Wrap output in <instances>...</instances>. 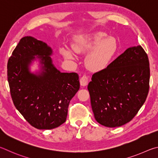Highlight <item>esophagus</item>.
I'll use <instances>...</instances> for the list:
<instances>
[{
    "label": "esophagus",
    "mask_w": 158,
    "mask_h": 158,
    "mask_svg": "<svg viewBox=\"0 0 158 158\" xmlns=\"http://www.w3.org/2000/svg\"><path fill=\"white\" fill-rule=\"evenodd\" d=\"M88 81H89V78H88V77L87 76H82L81 79H80V83H81V86H86V85L88 84Z\"/></svg>",
    "instance_id": "1"
}]
</instances>
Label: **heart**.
I'll list each match as a JSON object with an SVG mask.
<instances>
[{
	"instance_id": "b5f03b06",
	"label": "heart",
	"mask_w": 158,
	"mask_h": 158,
	"mask_svg": "<svg viewBox=\"0 0 158 158\" xmlns=\"http://www.w3.org/2000/svg\"><path fill=\"white\" fill-rule=\"evenodd\" d=\"M118 43L114 37H108L105 32H98L77 37L72 44L73 51L87 54L85 64L90 71L98 72L106 69L118 51ZM72 50L64 48L62 53L68 60H76Z\"/></svg>"
}]
</instances>
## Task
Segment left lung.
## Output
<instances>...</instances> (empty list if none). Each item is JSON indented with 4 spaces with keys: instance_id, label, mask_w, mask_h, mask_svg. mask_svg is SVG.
Wrapping results in <instances>:
<instances>
[{
    "instance_id": "8db88e82",
    "label": "left lung",
    "mask_w": 158,
    "mask_h": 158,
    "mask_svg": "<svg viewBox=\"0 0 158 158\" xmlns=\"http://www.w3.org/2000/svg\"><path fill=\"white\" fill-rule=\"evenodd\" d=\"M149 79L148 58L139 45L126 49L94 74L87 89L96 121L108 128L131 121L147 97Z\"/></svg>"
}]
</instances>
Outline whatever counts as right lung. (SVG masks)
Wrapping results in <instances>:
<instances>
[{"instance_id":"obj_1","label":"right lung","mask_w":158,"mask_h":158,"mask_svg":"<svg viewBox=\"0 0 158 158\" xmlns=\"http://www.w3.org/2000/svg\"><path fill=\"white\" fill-rule=\"evenodd\" d=\"M52 49L31 36L21 39L7 62V80L14 105L27 122L41 130L66 121L71 98L80 89L78 75L55 67ZM38 60L40 70L30 71Z\"/></svg>"}]
</instances>
